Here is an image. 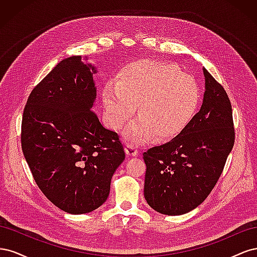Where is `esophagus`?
<instances>
[{"mask_svg":"<svg viewBox=\"0 0 257 257\" xmlns=\"http://www.w3.org/2000/svg\"><path fill=\"white\" fill-rule=\"evenodd\" d=\"M125 152L128 157H136V155H138V150L136 149V147L132 144L125 145Z\"/></svg>","mask_w":257,"mask_h":257,"instance_id":"34e87169","label":"esophagus"}]
</instances>
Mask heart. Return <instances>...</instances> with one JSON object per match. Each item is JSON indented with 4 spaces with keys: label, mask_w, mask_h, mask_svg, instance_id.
I'll return each instance as SVG.
<instances>
[{
    "label": "heart",
    "mask_w": 257,
    "mask_h": 257,
    "mask_svg": "<svg viewBox=\"0 0 257 257\" xmlns=\"http://www.w3.org/2000/svg\"><path fill=\"white\" fill-rule=\"evenodd\" d=\"M198 87L191 76L161 62L142 61L131 65L107 83L102 92L108 123L121 130L135 112L126 137L135 144L150 136L167 139L188 125L198 104Z\"/></svg>",
    "instance_id": "heart-1"
}]
</instances>
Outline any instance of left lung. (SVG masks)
<instances>
[{"label":"left lung","mask_w":257,"mask_h":257,"mask_svg":"<svg viewBox=\"0 0 257 257\" xmlns=\"http://www.w3.org/2000/svg\"><path fill=\"white\" fill-rule=\"evenodd\" d=\"M205 93L200 110L172 141L144 153L145 198L155 211L180 215L211 193L235 143L229 98L203 68Z\"/></svg>","instance_id":"1"}]
</instances>
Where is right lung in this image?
Masks as SVG:
<instances>
[{
  "mask_svg": "<svg viewBox=\"0 0 257 257\" xmlns=\"http://www.w3.org/2000/svg\"><path fill=\"white\" fill-rule=\"evenodd\" d=\"M96 72L80 56L62 60L31 92L22 115V152L36 184L72 214L105 203L112 175L125 159L118 134L92 110Z\"/></svg>",
  "mask_w": 257,
  "mask_h": 257,
  "instance_id": "add662e5",
  "label": "right lung"
}]
</instances>
